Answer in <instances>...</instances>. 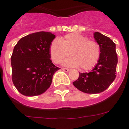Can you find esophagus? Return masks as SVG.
<instances>
[{
    "mask_svg": "<svg viewBox=\"0 0 129 129\" xmlns=\"http://www.w3.org/2000/svg\"><path fill=\"white\" fill-rule=\"evenodd\" d=\"M62 70H64V72H68L69 70H70L69 69H68V68H62Z\"/></svg>",
    "mask_w": 129,
    "mask_h": 129,
    "instance_id": "34e87169",
    "label": "esophagus"
}]
</instances>
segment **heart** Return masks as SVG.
<instances>
[{
	"instance_id": "obj_1",
	"label": "heart",
	"mask_w": 129,
	"mask_h": 129,
	"mask_svg": "<svg viewBox=\"0 0 129 129\" xmlns=\"http://www.w3.org/2000/svg\"><path fill=\"white\" fill-rule=\"evenodd\" d=\"M49 52L55 63H60L70 53L72 57L66 60L64 64L79 67L80 70H88L98 62L101 48L95 41L88 39L87 37L78 33H70L61 39L53 40Z\"/></svg>"
}]
</instances>
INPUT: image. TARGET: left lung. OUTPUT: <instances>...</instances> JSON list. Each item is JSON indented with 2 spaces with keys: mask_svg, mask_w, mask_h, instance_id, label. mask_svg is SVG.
Instances as JSON below:
<instances>
[{
  "mask_svg": "<svg viewBox=\"0 0 129 129\" xmlns=\"http://www.w3.org/2000/svg\"><path fill=\"white\" fill-rule=\"evenodd\" d=\"M94 38L101 48L98 62L90 72L79 73L73 84L77 89L86 94H98L109 87L116 77L118 56L116 44L109 37L99 32Z\"/></svg>",
  "mask_w": 129,
  "mask_h": 129,
  "instance_id": "obj_1",
  "label": "left lung"
}]
</instances>
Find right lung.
Returning <instances> with one entry per match:
<instances>
[{
  "instance_id": "right-lung-1",
  "label": "right lung",
  "mask_w": 129,
  "mask_h": 129,
  "mask_svg": "<svg viewBox=\"0 0 129 129\" xmlns=\"http://www.w3.org/2000/svg\"><path fill=\"white\" fill-rule=\"evenodd\" d=\"M55 35L39 31L19 40L11 55L12 81L20 94L41 95L48 89L54 73L60 68L50 59V46Z\"/></svg>"
}]
</instances>
